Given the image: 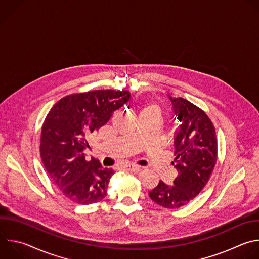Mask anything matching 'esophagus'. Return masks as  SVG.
<instances>
[{
  "instance_id": "1",
  "label": "esophagus",
  "mask_w": 259,
  "mask_h": 259,
  "mask_svg": "<svg viewBox=\"0 0 259 259\" xmlns=\"http://www.w3.org/2000/svg\"><path fill=\"white\" fill-rule=\"evenodd\" d=\"M125 168L129 171H133V173H137V171L140 170V166L139 165H136V164H133V163H128L125 165Z\"/></svg>"
}]
</instances>
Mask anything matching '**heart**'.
Here are the masks:
<instances>
[{
  "label": "heart",
  "mask_w": 259,
  "mask_h": 259,
  "mask_svg": "<svg viewBox=\"0 0 259 259\" xmlns=\"http://www.w3.org/2000/svg\"><path fill=\"white\" fill-rule=\"evenodd\" d=\"M149 109H152V110H154L157 114H159V109H158V107H155V106H152V107H149Z\"/></svg>",
  "instance_id": "obj_1"
}]
</instances>
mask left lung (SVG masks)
I'll list each match as a JSON object with an SVG mask.
<instances>
[{
  "label": "left lung",
  "mask_w": 259,
  "mask_h": 259,
  "mask_svg": "<svg viewBox=\"0 0 259 259\" xmlns=\"http://www.w3.org/2000/svg\"><path fill=\"white\" fill-rule=\"evenodd\" d=\"M168 99L179 127L174 135L178 170L173 185L159 181L148 192L152 201L164 208H180L197 196L208 182L218 158V139L212 122L200 108L182 98Z\"/></svg>",
  "instance_id": "left-lung-1"
}]
</instances>
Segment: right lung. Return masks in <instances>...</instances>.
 Returning <instances> with one entry per match:
<instances>
[{
  "label": "right lung",
  "instance_id": "right-lung-1",
  "mask_svg": "<svg viewBox=\"0 0 259 259\" xmlns=\"http://www.w3.org/2000/svg\"><path fill=\"white\" fill-rule=\"evenodd\" d=\"M130 100L128 91H94L67 96L51 109L42 124L40 156L52 182L70 200L92 204L103 200L112 168L85 160L88 139Z\"/></svg>",
  "mask_w": 259,
  "mask_h": 259
}]
</instances>
